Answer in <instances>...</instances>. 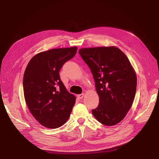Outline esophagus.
<instances>
[{
    "mask_svg": "<svg viewBox=\"0 0 159 159\" xmlns=\"http://www.w3.org/2000/svg\"><path fill=\"white\" fill-rule=\"evenodd\" d=\"M84 93H81V94H79V95H77V98H78L80 99H82L84 98Z\"/></svg>",
    "mask_w": 159,
    "mask_h": 159,
    "instance_id": "obj_1",
    "label": "esophagus"
}]
</instances>
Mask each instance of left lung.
I'll list each match as a JSON object with an SVG mask.
<instances>
[{"label":"left lung","instance_id":"obj_1","mask_svg":"<svg viewBox=\"0 0 159 159\" xmlns=\"http://www.w3.org/2000/svg\"><path fill=\"white\" fill-rule=\"evenodd\" d=\"M79 53L89 67L99 98L92 110L103 125L121 122L131 109L135 96L137 75L127 56L116 46L84 48Z\"/></svg>","mask_w":159,"mask_h":159}]
</instances>
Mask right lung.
Segmentation results:
<instances>
[{"instance_id":"obj_1","label":"right lung","mask_w":159,"mask_h":159,"mask_svg":"<svg viewBox=\"0 0 159 159\" xmlns=\"http://www.w3.org/2000/svg\"><path fill=\"white\" fill-rule=\"evenodd\" d=\"M77 49L74 46L40 52L26 66L23 77L25 99L32 116L45 127L63 125L74 106L76 98L67 91L59 71Z\"/></svg>"}]
</instances>
